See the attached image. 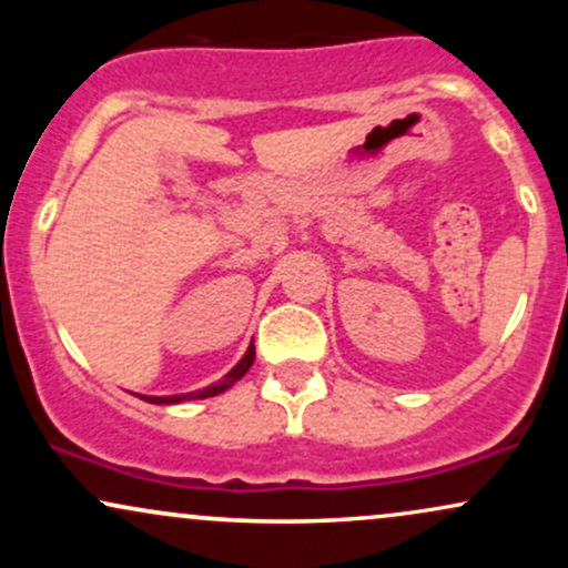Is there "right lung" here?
<instances>
[{
  "label": "right lung",
  "mask_w": 568,
  "mask_h": 568,
  "mask_svg": "<svg viewBox=\"0 0 568 568\" xmlns=\"http://www.w3.org/2000/svg\"><path fill=\"white\" fill-rule=\"evenodd\" d=\"M253 361H256V347H247V352L243 355V361L237 363V366H234L230 374L224 376V379L221 382H216V384H211V387H205V389H197V393H184V395H168V397H154V395H141V400H146V403H158V406H171V403H184V400H202V397H213V395H219V393H224V389H230L234 382L237 379H243V376L247 374V368L253 366Z\"/></svg>",
  "instance_id": "add662e5"
}]
</instances>
